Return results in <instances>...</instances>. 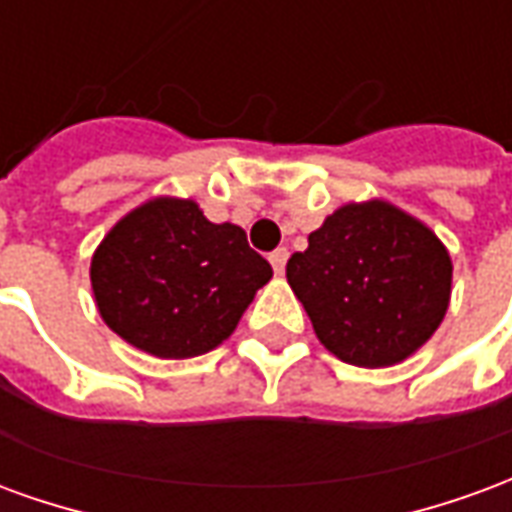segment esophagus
Masks as SVG:
<instances>
[{
  "label": "esophagus",
  "mask_w": 512,
  "mask_h": 512,
  "mask_svg": "<svg viewBox=\"0 0 512 512\" xmlns=\"http://www.w3.org/2000/svg\"><path fill=\"white\" fill-rule=\"evenodd\" d=\"M268 260H271V266H274L277 274H285V266H288V249H274V252L268 255Z\"/></svg>",
  "instance_id": "obj_1"
}]
</instances>
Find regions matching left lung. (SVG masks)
Listing matches in <instances>:
<instances>
[{
    "label": "left lung",
    "mask_w": 512,
    "mask_h": 512,
    "mask_svg": "<svg viewBox=\"0 0 512 512\" xmlns=\"http://www.w3.org/2000/svg\"><path fill=\"white\" fill-rule=\"evenodd\" d=\"M288 260V285L318 340L356 367H389L439 329L452 260L428 224L386 200L345 202Z\"/></svg>",
    "instance_id": "1"
}]
</instances>
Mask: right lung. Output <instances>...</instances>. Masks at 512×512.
I'll use <instances>...</instances> for the list:
<instances>
[{"label":"right lung","instance_id":"add662e5","mask_svg":"<svg viewBox=\"0 0 512 512\" xmlns=\"http://www.w3.org/2000/svg\"><path fill=\"white\" fill-rule=\"evenodd\" d=\"M274 271L238 224H213L200 205L153 197L93 252L90 282L104 323L158 359H191L222 345Z\"/></svg>","mask_w":512,"mask_h":512}]
</instances>
